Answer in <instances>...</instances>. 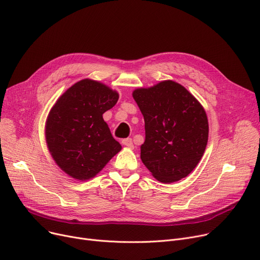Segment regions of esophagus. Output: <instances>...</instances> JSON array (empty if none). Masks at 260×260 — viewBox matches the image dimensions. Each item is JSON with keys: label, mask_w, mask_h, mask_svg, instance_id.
<instances>
[{"label": "esophagus", "mask_w": 260, "mask_h": 260, "mask_svg": "<svg viewBox=\"0 0 260 260\" xmlns=\"http://www.w3.org/2000/svg\"><path fill=\"white\" fill-rule=\"evenodd\" d=\"M122 144H123V145H125V146H127V147H129V148H134V143H133L132 138L123 139V140H122Z\"/></svg>", "instance_id": "esophagus-1"}]
</instances>
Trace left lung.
Segmentation results:
<instances>
[{"label":"left lung","instance_id":"obj_1","mask_svg":"<svg viewBox=\"0 0 260 260\" xmlns=\"http://www.w3.org/2000/svg\"><path fill=\"white\" fill-rule=\"evenodd\" d=\"M144 117V166L161 182L178 181L200 161L209 137L207 114L182 85L163 81L133 92Z\"/></svg>","mask_w":260,"mask_h":260}]
</instances>
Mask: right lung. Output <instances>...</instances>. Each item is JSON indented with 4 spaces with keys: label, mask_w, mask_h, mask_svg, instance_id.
<instances>
[{
    "label": "right lung",
    "mask_w": 260,
    "mask_h": 260,
    "mask_svg": "<svg viewBox=\"0 0 260 260\" xmlns=\"http://www.w3.org/2000/svg\"><path fill=\"white\" fill-rule=\"evenodd\" d=\"M118 99L106 85L85 79L68 88L51 108L47 145L53 160L73 178H91L121 151L102 117Z\"/></svg>",
    "instance_id": "right-lung-1"
}]
</instances>
